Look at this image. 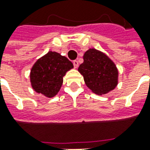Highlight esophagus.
Segmentation results:
<instances>
[{"label":"esophagus","instance_id":"34e87169","mask_svg":"<svg viewBox=\"0 0 150 150\" xmlns=\"http://www.w3.org/2000/svg\"><path fill=\"white\" fill-rule=\"evenodd\" d=\"M73 65H74V67H75V68H77L79 67L78 61H77V60H74V61H73Z\"/></svg>","mask_w":150,"mask_h":150}]
</instances>
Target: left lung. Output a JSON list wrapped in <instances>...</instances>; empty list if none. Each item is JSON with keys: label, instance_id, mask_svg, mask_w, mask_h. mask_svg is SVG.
<instances>
[{"label": "left lung", "instance_id": "obj_1", "mask_svg": "<svg viewBox=\"0 0 150 150\" xmlns=\"http://www.w3.org/2000/svg\"><path fill=\"white\" fill-rule=\"evenodd\" d=\"M78 71L83 76L88 88L96 94H106L118 83L116 65L106 54L96 49H89L85 52L83 62Z\"/></svg>", "mask_w": 150, "mask_h": 150}]
</instances>
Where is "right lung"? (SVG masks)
<instances>
[{"label": "right lung", "instance_id": "obj_1", "mask_svg": "<svg viewBox=\"0 0 150 150\" xmlns=\"http://www.w3.org/2000/svg\"><path fill=\"white\" fill-rule=\"evenodd\" d=\"M73 68L72 62L65 56L49 51L38 59L30 71L32 88L46 97H54L59 92L67 71Z\"/></svg>", "mask_w": 150, "mask_h": 150}]
</instances>
